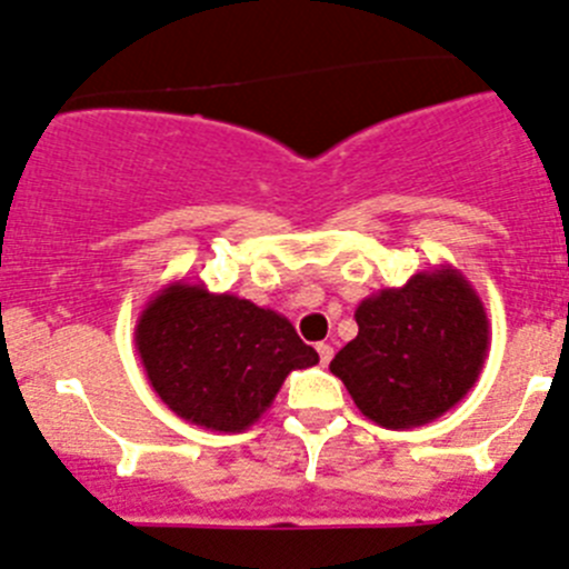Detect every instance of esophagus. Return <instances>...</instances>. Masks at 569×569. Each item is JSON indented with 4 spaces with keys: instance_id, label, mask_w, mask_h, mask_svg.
I'll return each instance as SVG.
<instances>
[{
    "instance_id": "34e87169",
    "label": "esophagus",
    "mask_w": 569,
    "mask_h": 569,
    "mask_svg": "<svg viewBox=\"0 0 569 569\" xmlns=\"http://www.w3.org/2000/svg\"><path fill=\"white\" fill-rule=\"evenodd\" d=\"M318 355H320V363H329V360H332V355H335V349L329 343H318Z\"/></svg>"
}]
</instances>
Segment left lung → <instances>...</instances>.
Returning a JSON list of instances; mask_svg holds the SVG:
<instances>
[{
    "mask_svg": "<svg viewBox=\"0 0 569 569\" xmlns=\"http://www.w3.org/2000/svg\"><path fill=\"white\" fill-rule=\"evenodd\" d=\"M358 338L329 363L369 421L412 429L441 418L476 387L490 349V320L461 271H418L355 309Z\"/></svg>",
    "mask_w": 569,
    "mask_h": 569,
    "instance_id": "obj_1",
    "label": "left lung"
}]
</instances>
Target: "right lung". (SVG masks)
<instances>
[{
  "mask_svg": "<svg viewBox=\"0 0 569 569\" xmlns=\"http://www.w3.org/2000/svg\"><path fill=\"white\" fill-rule=\"evenodd\" d=\"M142 367L177 418L243 432L271 407L286 375L318 363L283 315L206 283L174 280L148 300L134 329Z\"/></svg>",
  "mask_w": 569,
  "mask_h": 569,
  "instance_id": "add662e5",
  "label": "right lung"
}]
</instances>
